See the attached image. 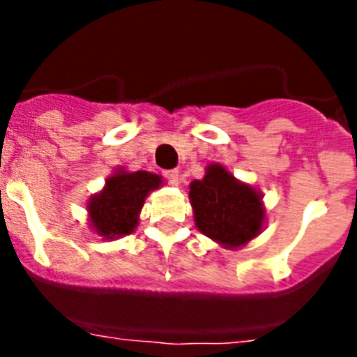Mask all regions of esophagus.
Listing matches in <instances>:
<instances>
[{
  "label": "esophagus",
  "mask_w": 357,
  "mask_h": 357,
  "mask_svg": "<svg viewBox=\"0 0 357 357\" xmlns=\"http://www.w3.org/2000/svg\"><path fill=\"white\" fill-rule=\"evenodd\" d=\"M165 178L168 179V183L170 185H178L179 183V170L178 168L167 170V172H165Z\"/></svg>",
  "instance_id": "34e87169"
}]
</instances>
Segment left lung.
I'll use <instances>...</instances> for the list:
<instances>
[{"label": "left lung", "instance_id": "obj_1", "mask_svg": "<svg viewBox=\"0 0 357 357\" xmlns=\"http://www.w3.org/2000/svg\"><path fill=\"white\" fill-rule=\"evenodd\" d=\"M189 196L196 226L217 243L243 246L261 231L265 220L261 196L220 165L207 167L204 179L190 183Z\"/></svg>", "mask_w": 357, "mask_h": 357}]
</instances>
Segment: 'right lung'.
<instances>
[{"label": "right lung", "instance_id": "1", "mask_svg": "<svg viewBox=\"0 0 357 357\" xmlns=\"http://www.w3.org/2000/svg\"><path fill=\"white\" fill-rule=\"evenodd\" d=\"M161 185L150 172H119L107 179L105 189L89 202L92 228L103 237H122L133 231L148 192Z\"/></svg>", "mask_w": 357, "mask_h": 357}]
</instances>
